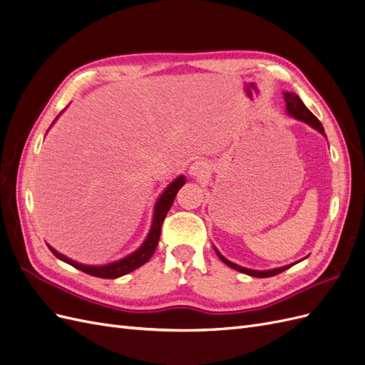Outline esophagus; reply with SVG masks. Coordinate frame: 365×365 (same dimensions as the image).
<instances>
[{
	"mask_svg": "<svg viewBox=\"0 0 365 365\" xmlns=\"http://www.w3.org/2000/svg\"><path fill=\"white\" fill-rule=\"evenodd\" d=\"M208 170L210 169H208V164L207 163H204V161H195L190 165L189 175L192 176V178H195V180H201V178H204V176H207Z\"/></svg>",
	"mask_w": 365,
	"mask_h": 365,
	"instance_id": "obj_1",
	"label": "esophagus"
}]
</instances>
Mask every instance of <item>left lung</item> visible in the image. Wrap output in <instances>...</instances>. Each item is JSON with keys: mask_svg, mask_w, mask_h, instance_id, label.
<instances>
[{"mask_svg": "<svg viewBox=\"0 0 365 365\" xmlns=\"http://www.w3.org/2000/svg\"><path fill=\"white\" fill-rule=\"evenodd\" d=\"M283 96H284V102H286V111H288V114H289L291 117H294V118H297V120H300V121H304V123H307L309 126H312L314 129H317V130L319 132V134H323V135L326 137L323 125L319 123V120H318L311 111H309V109L306 108V105L302 102L300 97H298L295 93H283ZM215 251H216V254H217V257H219L220 260H222L225 264H228L230 268H233V269H236V271H239V272H244V274L252 275V277H272V275H277V274L283 272L284 269L291 268L292 264H294V263H292V264H286V267L275 268V269H268V271H254V269H248V268H244V267H239V264L227 260V259L222 256V254H220L216 248H215Z\"/></svg>", "mask_w": 365, "mask_h": 365, "instance_id": "1", "label": "left lung"}]
</instances>
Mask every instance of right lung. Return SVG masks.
I'll list each match as a JSON object with an SVG mask.
<instances>
[{
  "label": "right lung",
  "instance_id": "1",
  "mask_svg": "<svg viewBox=\"0 0 365 365\" xmlns=\"http://www.w3.org/2000/svg\"><path fill=\"white\" fill-rule=\"evenodd\" d=\"M185 184V178L184 176H178L173 182H170L168 185V189H165L161 196L158 197V201L155 204V210H153V219H152V227L149 235L146 237V240L143 242V245L134 251L129 256H126L125 259H120L117 262L113 263H108V264H101V267H90V264H82V263H77L68 257H65L63 254L58 252L54 248H50V251L56 256L58 259H61L62 262L71 264L76 269H81L86 274L94 275V277H101V279H117L121 277V275H125L130 271H134L137 268H140L141 264H145L150 257L152 254L155 252V248L158 245V240H160V235H161V225H163V220L168 215V212L170 210L173 200L176 193L181 189V187Z\"/></svg>",
  "mask_w": 365,
  "mask_h": 365
}]
</instances>
